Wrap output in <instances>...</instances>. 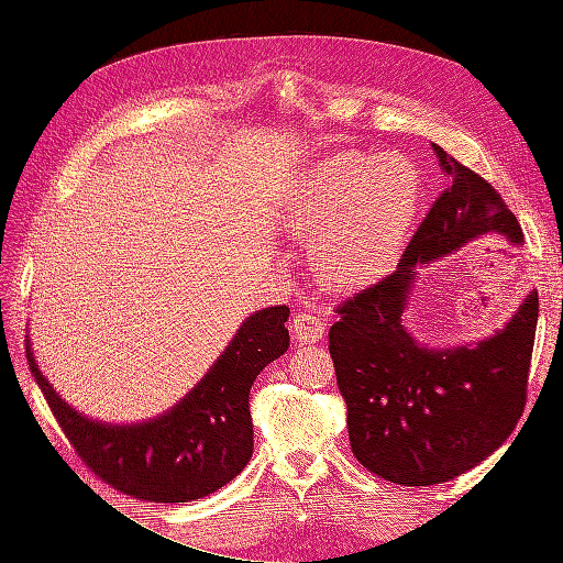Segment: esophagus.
Masks as SVG:
<instances>
[{
  "label": "esophagus",
  "instance_id": "34e87169",
  "mask_svg": "<svg viewBox=\"0 0 563 563\" xmlns=\"http://www.w3.org/2000/svg\"><path fill=\"white\" fill-rule=\"evenodd\" d=\"M291 333H294L296 343H300V345L317 343V340H321V335H323V321L319 314L298 312L291 321Z\"/></svg>",
  "mask_w": 563,
  "mask_h": 563
}]
</instances>
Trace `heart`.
<instances>
[{
  "label": "heart",
  "mask_w": 563,
  "mask_h": 563,
  "mask_svg": "<svg viewBox=\"0 0 563 563\" xmlns=\"http://www.w3.org/2000/svg\"><path fill=\"white\" fill-rule=\"evenodd\" d=\"M422 199V178L404 157L335 155L314 166L286 201L291 232L319 240L317 267L333 288H364L395 267Z\"/></svg>",
  "instance_id": "b5f03b06"
}]
</instances>
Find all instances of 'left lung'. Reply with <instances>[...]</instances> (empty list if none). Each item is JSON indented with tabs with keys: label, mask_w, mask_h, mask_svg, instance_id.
<instances>
[{
	"label": "left lung",
	"mask_w": 563,
	"mask_h": 563,
	"mask_svg": "<svg viewBox=\"0 0 563 563\" xmlns=\"http://www.w3.org/2000/svg\"><path fill=\"white\" fill-rule=\"evenodd\" d=\"M449 187L401 253L399 267L335 312L329 352L347 406L354 457L401 486L444 484L479 465L512 434L526 406L538 294L507 327L474 347L428 350L404 329L413 267L439 261L486 232L521 244L503 197L472 168L432 145Z\"/></svg>",
	"instance_id": "obj_1"
}]
</instances>
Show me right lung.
I'll return each mask as SVG.
<instances>
[{"instance_id": "obj_1", "label": "right lung", "mask_w": 563, "mask_h": 563, "mask_svg": "<svg viewBox=\"0 0 563 563\" xmlns=\"http://www.w3.org/2000/svg\"><path fill=\"white\" fill-rule=\"evenodd\" d=\"M288 308L251 314L203 380L172 411L141 424H106L67 406L35 364L42 395L87 467L112 488L147 503H190L240 474L253 453L249 391L288 350Z\"/></svg>"}]
</instances>
